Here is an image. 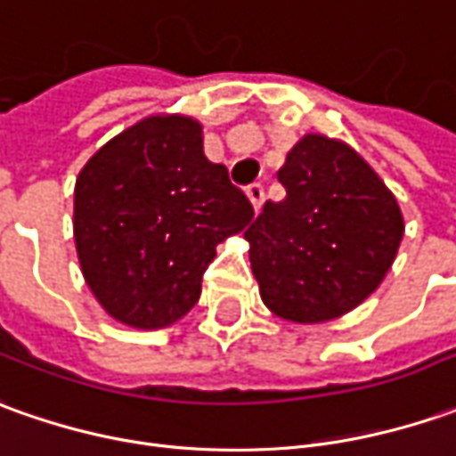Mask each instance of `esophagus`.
Here are the masks:
<instances>
[{"label": "esophagus", "instance_id": "34e87169", "mask_svg": "<svg viewBox=\"0 0 456 456\" xmlns=\"http://www.w3.org/2000/svg\"><path fill=\"white\" fill-rule=\"evenodd\" d=\"M246 195H248V200L253 203V210L258 213L261 210V203H264V185L261 183H250L248 188H246Z\"/></svg>", "mask_w": 456, "mask_h": 456}]
</instances>
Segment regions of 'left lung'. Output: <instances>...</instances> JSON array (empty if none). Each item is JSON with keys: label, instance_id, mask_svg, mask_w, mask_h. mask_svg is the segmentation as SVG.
<instances>
[{"label": "left lung", "instance_id": "1", "mask_svg": "<svg viewBox=\"0 0 456 456\" xmlns=\"http://www.w3.org/2000/svg\"><path fill=\"white\" fill-rule=\"evenodd\" d=\"M283 200L250 223V268L264 304L296 323L349 314L377 291L404 235L392 191L341 140L304 135L278 170Z\"/></svg>", "mask_w": 456, "mask_h": 456}]
</instances>
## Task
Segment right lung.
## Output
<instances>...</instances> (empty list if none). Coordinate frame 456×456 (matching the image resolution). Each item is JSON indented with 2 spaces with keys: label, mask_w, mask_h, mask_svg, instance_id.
Here are the masks:
<instances>
[{
  "label": "right lung",
  "mask_w": 456,
  "mask_h": 456,
  "mask_svg": "<svg viewBox=\"0 0 456 456\" xmlns=\"http://www.w3.org/2000/svg\"><path fill=\"white\" fill-rule=\"evenodd\" d=\"M253 218L185 115H150L94 152L75 183L82 276L112 319L165 329L200 298L216 246Z\"/></svg>",
  "instance_id": "1"
}]
</instances>
